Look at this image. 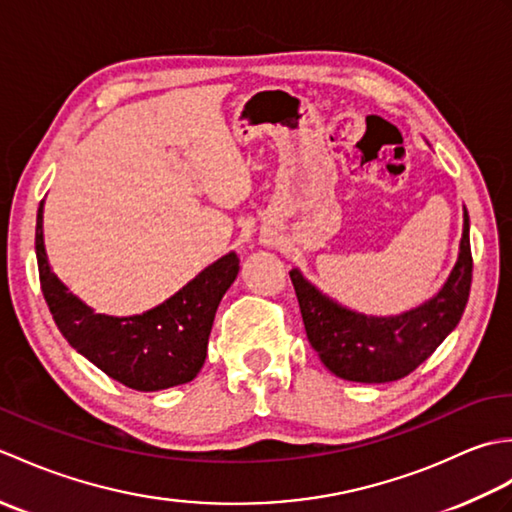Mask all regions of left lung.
I'll return each mask as SVG.
<instances>
[{"label": "left lung", "instance_id": "8db88e82", "mask_svg": "<svg viewBox=\"0 0 512 512\" xmlns=\"http://www.w3.org/2000/svg\"><path fill=\"white\" fill-rule=\"evenodd\" d=\"M469 228V213L464 209L458 259L436 295L416 308L389 317H374L341 306L310 284L299 268H292L290 279L303 325L321 363L343 380L391 383L427 361L460 323L469 301L473 273Z\"/></svg>", "mask_w": 512, "mask_h": 512}]
</instances>
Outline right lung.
Segmentation results:
<instances>
[{
	"instance_id": "obj_1",
	"label": "right lung",
	"mask_w": 512,
	"mask_h": 512,
	"mask_svg": "<svg viewBox=\"0 0 512 512\" xmlns=\"http://www.w3.org/2000/svg\"><path fill=\"white\" fill-rule=\"evenodd\" d=\"M35 248L41 290L54 323L74 350L101 372L136 391L169 389L198 376L217 306L239 273L233 250L160 306L132 317H110L94 312L52 273L43 244V202L37 211Z\"/></svg>"
}]
</instances>
